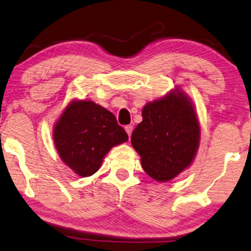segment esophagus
<instances>
[{
  "instance_id": "34e87169",
  "label": "esophagus",
  "mask_w": 251,
  "mask_h": 251,
  "mask_svg": "<svg viewBox=\"0 0 251 251\" xmlns=\"http://www.w3.org/2000/svg\"><path fill=\"white\" fill-rule=\"evenodd\" d=\"M126 131L128 133V136L130 137L131 136V132H132V126H126Z\"/></svg>"
}]
</instances>
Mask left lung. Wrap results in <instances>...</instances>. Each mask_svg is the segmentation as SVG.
Here are the masks:
<instances>
[{
    "instance_id": "left-lung-1",
    "label": "left lung",
    "mask_w": 251,
    "mask_h": 251,
    "mask_svg": "<svg viewBox=\"0 0 251 251\" xmlns=\"http://www.w3.org/2000/svg\"><path fill=\"white\" fill-rule=\"evenodd\" d=\"M143 121L131 135L143 169L156 181H169L187 169L200 144V123L193 102L180 89L147 102Z\"/></svg>"
}]
</instances>
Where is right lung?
Returning a JSON list of instances; mask_svg holds the SVG:
<instances>
[{
	"mask_svg": "<svg viewBox=\"0 0 251 251\" xmlns=\"http://www.w3.org/2000/svg\"><path fill=\"white\" fill-rule=\"evenodd\" d=\"M52 136L61 161L80 177L97 173L112 147L128 140L113 113L92 100L78 99L65 107Z\"/></svg>",
	"mask_w": 251,
	"mask_h": 251,
	"instance_id": "add662e5",
	"label": "right lung"
}]
</instances>
